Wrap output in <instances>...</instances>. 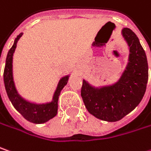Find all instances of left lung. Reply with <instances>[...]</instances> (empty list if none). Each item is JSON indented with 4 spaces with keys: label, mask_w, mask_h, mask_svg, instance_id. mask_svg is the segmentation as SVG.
I'll use <instances>...</instances> for the list:
<instances>
[{
    "label": "left lung",
    "mask_w": 151,
    "mask_h": 151,
    "mask_svg": "<svg viewBox=\"0 0 151 151\" xmlns=\"http://www.w3.org/2000/svg\"><path fill=\"white\" fill-rule=\"evenodd\" d=\"M122 35L129 49L127 64L116 82L95 87L83 79L81 94L90 114L106 122H117L129 114L145 93L148 81L146 54L135 33L128 28Z\"/></svg>",
    "instance_id": "obj_1"
}]
</instances>
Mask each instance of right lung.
Listing matches in <instances>:
<instances>
[{"mask_svg": "<svg viewBox=\"0 0 151 151\" xmlns=\"http://www.w3.org/2000/svg\"><path fill=\"white\" fill-rule=\"evenodd\" d=\"M22 35L23 33H20L17 36L11 49L8 51L6 56L3 75L5 88L7 96L12 105L14 106V108L27 121L35 124H42L48 122L52 118L57 116L58 97L63 88L68 83L70 75L64 76L58 81L56 89L52 95V101L46 102V103H36V102L28 100L25 98H24L19 93L16 87L14 78H13V69H12L13 54L17 47V43Z\"/></svg>", "mask_w": 151, "mask_h": 151, "instance_id": "1", "label": "right lung"}]
</instances>
